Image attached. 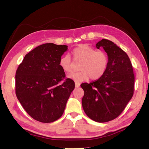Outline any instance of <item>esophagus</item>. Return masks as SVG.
I'll return each instance as SVG.
<instances>
[{
    "instance_id": "1",
    "label": "esophagus",
    "mask_w": 149,
    "mask_h": 149,
    "mask_svg": "<svg viewBox=\"0 0 149 149\" xmlns=\"http://www.w3.org/2000/svg\"><path fill=\"white\" fill-rule=\"evenodd\" d=\"M75 88H79V87H80V84L79 83L75 82Z\"/></svg>"
}]
</instances>
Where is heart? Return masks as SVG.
<instances>
[{
	"label": "heart",
	"instance_id": "b5f03b06",
	"mask_svg": "<svg viewBox=\"0 0 149 149\" xmlns=\"http://www.w3.org/2000/svg\"><path fill=\"white\" fill-rule=\"evenodd\" d=\"M74 61L80 63L77 72L68 75L69 79L77 83L88 80H98L105 74L108 66V56L105 52L96 49L87 44H81L75 48L72 52ZM60 68L65 72H71L74 69V64L69 55L61 56L59 61Z\"/></svg>",
	"mask_w": 149,
	"mask_h": 149
}]
</instances>
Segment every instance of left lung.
<instances>
[{"label": "left lung", "instance_id": "obj_1", "mask_svg": "<svg viewBox=\"0 0 149 149\" xmlns=\"http://www.w3.org/2000/svg\"><path fill=\"white\" fill-rule=\"evenodd\" d=\"M95 46L107 54L108 66L101 78L80 85L85 92L82 107L90 119L106 122L118 118L132 98L134 75L128 56L113 42L102 39Z\"/></svg>", "mask_w": 149, "mask_h": 149}]
</instances>
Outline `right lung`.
<instances>
[{"instance_id":"add662e5","label":"right lung","mask_w":149,"mask_h":149,"mask_svg":"<svg viewBox=\"0 0 149 149\" xmlns=\"http://www.w3.org/2000/svg\"><path fill=\"white\" fill-rule=\"evenodd\" d=\"M66 45L46 43L25 56L16 72V94L26 112L34 119L52 122L63 115L75 88L74 81L65 78L59 65Z\"/></svg>"}]
</instances>
